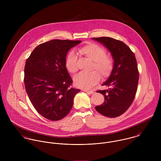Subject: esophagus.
Instances as JSON below:
<instances>
[{
    "label": "esophagus",
    "mask_w": 161,
    "mask_h": 161,
    "mask_svg": "<svg viewBox=\"0 0 161 161\" xmlns=\"http://www.w3.org/2000/svg\"><path fill=\"white\" fill-rule=\"evenodd\" d=\"M84 91L85 92H86V93H89V94H93V93H94V92H93V91H87V90H84Z\"/></svg>",
    "instance_id": "34e87169"
}]
</instances>
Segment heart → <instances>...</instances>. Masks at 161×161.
Here are the masks:
<instances>
[{
    "mask_svg": "<svg viewBox=\"0 0 161 161\" xmlns=\"http://www.w3.org/2000/svg\"><path fill=\"white\" fill-rule=\"evenodd\" d=\"M78 51L80 55L93 61L91 70L94 71L82 72L75 75L74 82L76 87L89 89L98 84L100 77L104 79L110 75L114 68V59L111 56L107 54L104 47L97 43H90L80 47ZM65 66L71 74H74L78 70L77 56L74 53L70 52L68 54Z\"/></svg>",
    "mask_w": 161,
    "mask_h": 161,
    "instance_id": "obj_1",
    "label": "heart"
}]
</instances>
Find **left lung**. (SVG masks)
I'll use <instances>...</instances> for the list:
<instances>
[{
    "label": "left lung",
    "mask_w": 161,
    "mask_h": 161,
    "mask_svg": "<svg viewBox=\"0 0 161 161\" xmlns=\"http://www.w3.org/2000/svg\"><path fill=\"white\" fill-rule=\"evenodd\" d=\"M93 39L107 47L115 63L111 75L102 85L109 89L97 91L103 95L105 102L95 110L103 116L115 118L123 114L135 99L139 80L137 61L133 52L123 42L110 37Z\"/></svg>",
    "instance_id": "8db88e82"
}]
</instances>
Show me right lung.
Returning a JSON list of instances; mask_svg holds the SVG:
<instances>
[{
    "instance_id": "obj_1",
    "label": "right lung",
    "mask_w": 161,
    "mask_h": 161,
    "mask_svg": "<svg viewBox=\"0 0 161 161\" xmlns=\"http://www.w3.org/2000/svg\"><path fill=\"white\" fill-rule=\"evenodd\" d=\"M81 41L52 40L36 46L26 61L25 90L36 110L51 121L68 115L79 89L72 88V80L65 66L69 49Z\"/></svg>"
}]
</instances>
